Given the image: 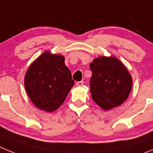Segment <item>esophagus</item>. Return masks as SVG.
I'll list each match as a JSON object with an SVG mask.
<instances>
[{
	"label": "esophagus",
	"instance_id": "obj_1",
	"mask_svg": "<svg viewBox=\"0 0 153 153\" xmlns=\"http://www.w3.org/2000/svg\"><path fill=\"white\" fill-rule=\"evenodd\" d=\"M84 85V82L83 81H80V82H78L76 83L77 86H82Z\"/></svg>",
	"mask_w": 153,
	"mask_h": 153
}]
</instances>
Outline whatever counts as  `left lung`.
I'll use <instances>...</instances> for the list:
<instances>
[{"label":"left lung","mask_w":153,"mask_h":153,"mask_svg":"<svg viewBox=\"0 0 153 153\" xmlns=\"http://www.w3.org/2000/svg\"><path fill=\"white\" fill-rule=\"evenodd\" d=\"M91 94L94 101L105 111L123 104L132 88L133 80L126 67L114 56H101L90 64Z\"/></svg>","instance_id":"left-lung-1"}]
</instances>
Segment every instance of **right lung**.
<instances>
[{"instance_id": "1", "label": "right lung", "mask_w": 153, "mask_h": 153, "mask_svg": "<svg viewBox=\"0 0 153 153\" xmlns=\"http://www.w3.org/2000/svg\"><path fill=\"white\" fill-rule=\"evenodd\" d=\"M74 85L64 56L48 51L30 65L24 79L31 101L37 108L49 113L63 104Z\"/></svg>"}]
</instances>
